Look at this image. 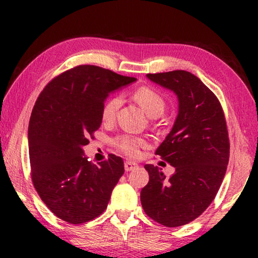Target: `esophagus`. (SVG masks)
I'll use <instances>...</instances> for the list:
<instances>
[{
	"mask_svg": "<svg viewBox=\"0 0 258 258\" xmlns=\"http://www.w3.org/2000/svg\"><path fill=\"white\" fill-rule=\"evenodd\" d=\"M137 168V163H135V162H132V161H126L124 163V169L125 171H132L134 170V169Z\"/></svg>",
	"mask_w": 258,
	"mask_h": 258,
	"instance_id": "esophagus-1",
	"label": "esophagus"
}]
</instances>
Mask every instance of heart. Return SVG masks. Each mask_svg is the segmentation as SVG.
Returning a JSON list of instances; mask_svg holds the SVG:
<instances>
[{"label":"heart","instance_id":"b5f03b06","mask_svg":"<svg viewBox=\"0 0 258 258\" xmlns=\"http://www.w3.org/2000/svg\"><path fill=\"white\" fill-rule=\"evenodd\" d=\"M133 98L139 103L149 117H158L163 114L165 109V101L162 95L150 87H140L133 93ZM122 98L118 95L109 97L101 109V117L104 122H112L116 117ZM114 146L123 154L130 157H137L141 148L146 147L148 141L143 136L123 134L112 141Z\"/></svg>","mask_w":258,"mask_h":258}]
</instances>
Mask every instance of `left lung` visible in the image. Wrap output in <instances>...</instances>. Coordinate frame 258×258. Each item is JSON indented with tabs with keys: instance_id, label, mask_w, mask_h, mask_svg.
I'll list each match as a JSON object with an SVG mask.
<instances>
[{
	"instance_id": "obj_1",
	"label": "left lung",
	"mask_w": 258,
	"mask_h": 258,
	"mask_svg": "<svg viewBox=\"0 0 258 258\" xmlns=\"http://www.w3.org/2000/svg\"><path fill=\"white\" fill-rule=\"evenodd\" d=\"M147 76L177 95L178 115L155 153L175 172L165 178L157 165H144L149 182L141 191V203L155 222L175 228L202 215L220 189L230 154L227 121L216 95L191 73Z\"/></svg>"
}]
</instances>
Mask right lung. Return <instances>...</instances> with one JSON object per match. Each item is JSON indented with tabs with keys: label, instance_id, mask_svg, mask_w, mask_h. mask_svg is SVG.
I'll use <instances>...</instances> for the list:
<instances>
[{
	"label": "right lung",
	"instance_id": "right-lung-1",
	"mask_svg": "<svg viewBox=\"0 0 258 258\" xmlns=\"http://www.w3.org/2000/svg\"><path fill=\"white\" fill-rule=\"evenodd\" d=\"M135 77L83 64L54 77L34 105L29 121L30 175L38 196L56 217L81 224L107 209L114 186L124 174L119 156L94 164L83 147L102 123L108 94Z\"/></svg>",
	"mask_w": 258,
	"mask_h": 258
}]
</instances>
